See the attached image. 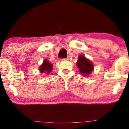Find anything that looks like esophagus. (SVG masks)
Here are the masks:
<instances>
[{
	"instance_id": "esophagus-1",
	"label": "esophagus",
	"mask_w": 129,
	"mask_h": 129,
	"mask_svg": "<svg viewBox=\"0 0 129 129\" xmlns=\"http://www.w3.org/2000/svg\"><path fill=\"white\" fill-rule=\"evenodd\" d=\"M62 60H68L69 59H68V58H63V59H62Z\"/></svg>"
}]
</instances>
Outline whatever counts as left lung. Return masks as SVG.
Masks as SVG:
<instances>
[{"instance_id":"1","label":"left lung","mask_w":129,"mask_h":129,"mask_svg":"<svg viewBox=\"0 0 129 129\" xmlns=\"http://www.w3.org/2000/svg\"><path fill=\"white\" fill-rule=\"evenodd\" d=\"M77 66L80 73L84 76H88L91 74L94 69L92 63L84 56L82 55H80L79 57V59L77 61Z\"/></svg>"}]
</instances>
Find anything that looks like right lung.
Instances as JSON below:
<instances>
[{"instance_id": "add662e5", "label": "right lung", "mask_w": 129, "mask_h": 129, "mask_svg": "<svg viewBox=\"0 0 129 129\" xmlns=\"http://www.w3.org/2000/svg\"><path fill=\"white\" fill-rule=\"evenodd\" d=\"M52 64H51L48 60L45 59L43 62V64L40 66V70L41 73H47L49 74L50 71H52Z\"/></svg>"}]
</instances>
